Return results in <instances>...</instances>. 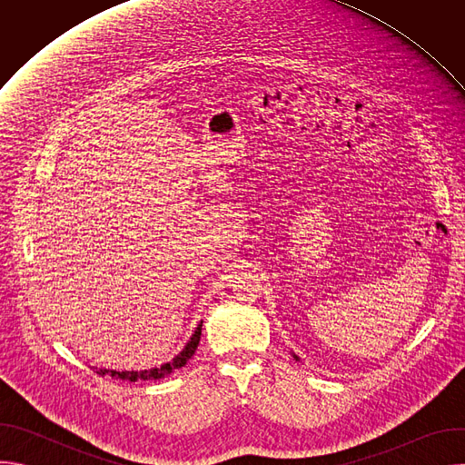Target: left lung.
<instances>
[{
  "instance_id": "1",
  "label": "left lung",
  "mask_w": 465,
  "mask_h": 465,
  "mask_svg": "<svg viewBox=\"0 0 465 465\" xmlns=\"http://www.w3.org/2000/svg\"><path fill=\"white\" fill-rule=\"evenodd\" d=\"M294 357H296V355H294ZM296 361H298V357H296Z\"/></svg>"
}]
</instances>
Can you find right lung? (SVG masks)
I'll list each match as a JSON object with an SVG mask.
<instances>
[{"label": "right lung", "mask_w": 465, "mask_h": 465, "mask_svg": "<svg viewBox=\"0 0 465 465\" xmlns=\"http://www.w3.org/2000/svg\"><path fill=\"white\" fill-rule=\"evenodd\" d=\"M201 335H203V322H201V325L196 327V331L193 333L191 341L187 342V346L183 348V351H182L180 355H176L171 362H167V364H163V366H160V368H154V370H145V371H110V375L115 377V379H123V381L160 379V377H163V375H167V373H171V371L182 368V366L193 357V353H194L198 342H201ZM97 373H99V375H106L108 370H97Z\"/></svg>", "instance_id": "add662e5"}]
</instances>
